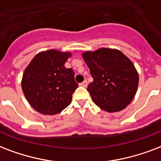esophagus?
I'll return each mask as SVG.
<instances>
[{
  "label": "esophagus",
  "instance_id": "esophagus-1",
  "mask_svg": "<svg viewBox=\"0 0 161 161\" xmlns=\"http://www.w3.org/2000/svg\"><path fill=\"white\" fill-rule=\"evenodd\" d=\"M80 86L86 87L87 86V81H86V80H84V81H83V82H81V83L80 84Z\"/></svg>",
  "mask_w": 161,
  "mask_h": 161
}]
</instances>
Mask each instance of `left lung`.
Here are the masks:
<instances>
[{
  "label": "left lung",
  "mask_w": 161,
  "mask_h": 161,
  "mask_svg": "<svg viewBox=\"0 0 161 161\" xmlns=\"http://www.w3.org/2000/svg\"><path fill=\"white\" fill-rule=\"evenodd\" d=\"M82 57L93 78L87 91L95 104L108 113L126 108L139 86V74L133 62L116 48L85 51Z\"/></svg>",
  "instance_id": "obj_1"
}]
</instances>
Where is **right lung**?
<instances>
[{
	"instance_id": "obj_1",
	"label": "right lung",
	"mask_w": 161,
	"mask_h": 161,
	"mask_svg": "<svg viewBox=\"0 0 161 161\" xmlns=\"http://www.w3.org/2000/svg\"><path fill=\"white\" fill-rule=\"evenodd\" d=\"M71 52L57 49L37 53L26 67L22 89L31 107L43 115H55L70 104L78 87L75 73L64 64Z\"/></svg>"
}]
</instances>
